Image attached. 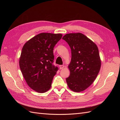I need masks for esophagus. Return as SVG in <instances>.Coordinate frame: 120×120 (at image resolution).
<instances>
[{
  "instance_id": "34e87169",
  "label": "esophagus",
  "mask_w": 120,
  "mask_h": 120,
  "mask_svg": "<svg viewBox=\"0 0 120 120\" xmlns=\"http://www.w3.org/2000/svg\"><path fill=\"white\" fill-rule=\"evenodd\" d=\"M64 65H60V70H61V69H63L64 68Z\"/></svg>"
}]
</instances>
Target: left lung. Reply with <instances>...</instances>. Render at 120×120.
<instances>
[{"label": "left lung", "instance_id": "left-lung-1", "mask_svg": "<svg viewBox=\"0 0 120 120\" xmlns=\"http://www.w3.org/2000/svg\"><path fill=\"white\" fill-rule=\"evenodd\" d=\"M63 39L68 42L71 51L67 85L72 91H83L92 84L100 70L101 60L98 46L80 32L66 34Z\"/></svg>", "mask_w": 120, "mask_h": 120}]
</instances>
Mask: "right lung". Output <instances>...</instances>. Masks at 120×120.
<instances>
[{"label": "right lung", "instance_id": "right-lung-1", "mask_svg": "<svg viewBox=\"0 0 120 120\" xmlns=\"http://www.w3.org/2000/svg\"><path fill=\"white\" fill-rule=\"evenodd\" d=\"M60 34H39L24 45L19 67L27 84L37 92L43 93L51 88L53 78L59 70L52 64L53 48L62 38Z\"/></svg>", "mask_w": 120, "mask_h": 120}]
</instances>
